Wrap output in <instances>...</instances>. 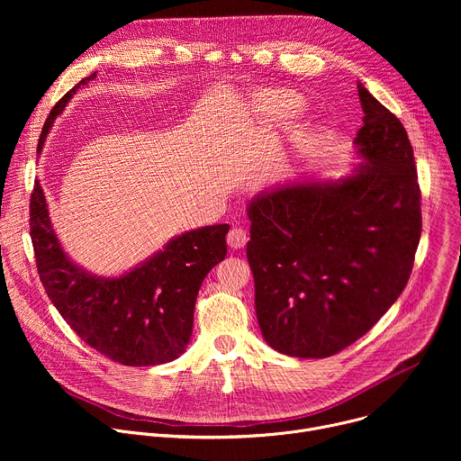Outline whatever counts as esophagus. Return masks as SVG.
<instances>
[{
	"instance_id": "esophagus-1",
	"label": "esophagus",
	"mask_w": 461,
	"mask_h": 461,
	"mask_svg": "<svg viewBox=\"0 0 461 461\" xmlns=\"http://www.w3.org/2000/svg\"><path fill=\"white\" fill-rule=\"evenodd\" d=\"M228 244L233 248V249H240L246 246L248 242V231L242 230V228H233L230 233H228Z\"/></svg>"
}]
</instances>
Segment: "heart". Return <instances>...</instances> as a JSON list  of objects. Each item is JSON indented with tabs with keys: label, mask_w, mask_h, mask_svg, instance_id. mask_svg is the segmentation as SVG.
Here are the masks:
<instances>
[{
	"label": "heart",
	"mask_w": 461,
	"mask_h": 461,
	"mask_svg": "<svg viewBox=\"0 0 461 461\" xmlns=\"http://www.w3.org/2000/svg\"><path fill=\"white\" fill-rule=\"evenodd\" d=\"M265 104L276 111H286V113H294L299 109V105L294 102V98L288 95H283V93H268L265 96Z\"/></svg>",
	"instance_id": "b5f03b06"
}]
</instances>
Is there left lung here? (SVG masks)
Returning a JSON list of instances; mask_svg holds the SVG:
<instances>
[{"label": "left lung", "mask_w": 461, "mask_h": 461, "mask_svg": "<svg viewBox=\"0 0 461 461\" xmlns=\"http://www.w3.org/2000/svg\"><path fill=\"white\" fill-rule=\"evenodd\" d=\"M365 125L339 178L301 176L248 204L246 255L265 341L322 359L365 336L396 303L421 237L414 151L402 122L357 82Z\"/></svg>", "instance_id": "obj_1"}]
</instances>
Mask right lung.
<instances>
[{
    "mask_svg": "<svg viewBox=\"0 0 461 461\" xmlns=\"http://www.w3.org/2000/svg\"><path fill=\"white\" fill-rule=\"evenodd\" d=\"M96 78L78 82L50 111L38 153L54 120L73 95ZM230 224L184 231L140 265L116 277L87 272L63 249L40 180L31 194V237L40 281L73 330L96 352L127 366H151L184 354L194 301L204 277L226 257Z\"/></svg>",
    "mask_w": 461,
    "mask_h": 461,
    "instance_id": "1",
    "label": "right lung"
}]
</instances>
